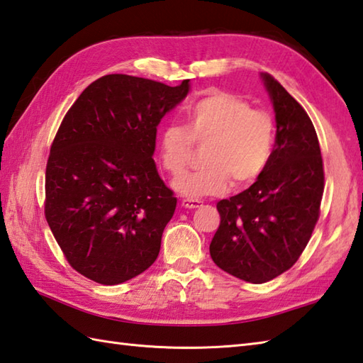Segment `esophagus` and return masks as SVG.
<instances>
[{"mask_svg":"<svg viewBox=\"0 0 363 363\" xmlns=\"http://www.w3.org/2000/svg\"><path fill=\"white\" fill-rule=\"evenodd\" d=\"M201 206H203V201H199V199H182V207H186L189 211L198 209V207Z\"/></svg>","mask_w":363,"mask_h":363,"instance_id":"1","label":"esophagus"}]
</instances>
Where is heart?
I'll return each mask as SVG.
<instances>
[{
    "instance_id": "b5f03b06",
    "label": "heart",
    "mask_w": 363,
    "mask_h": 363,
    "mask_svg": "<svg viewBox=\"0 0 363 363\" xmlns=\"http://www.w3.org/2000/svg\"><path fill=\"white\" fill-rule=\"evenodd\" d=\"M203 167L177 177L173 187L187 198L220 195L233 181L245 186L264 173L274 150V123L234 94L215 90L186 112V128L167 125L159 134L162 168L177 176L187 167L194 143H204Z\"/></svg>"
}]
</instances>
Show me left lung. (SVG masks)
<instances>
[{
  "label": "left lung",
  "mask_w": 363,
  "mask_h": 363,
  "mask_svg": "<svg viewBox=\"0 0 363 363\" xmlns=\"http://www.w3.org/2000/svg\"><path fill=\"white\" fill-rule=\"evenodd\" d=\"M260 79L273 104L276 142L256 182L217 204L220 226L209 251L223 272L264 284L298 260L318 221L325 172L309 115L279 82Z\"/></svg>",
  "instance_id": "1"
}]
</instances>
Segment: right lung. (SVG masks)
I'll return each mask as SVG.
<instances>
[{"label": "right lung", "instance_id": "add662e5", "mask_svg": "<svg viewBox=\"0 0 363 363\" xmlns=\"http://www.w3.org/2000/svg\"><path fill=\"white\" fill-rule=\"evenodd\" d=\"M190 91L128 74L91 82L67 112L45 177V217L76 272L117 285L148 269L176 201L152 159L160 120Z\"/></svg>", "mask_w": 363, "mask_h": 363}]
</instances>
